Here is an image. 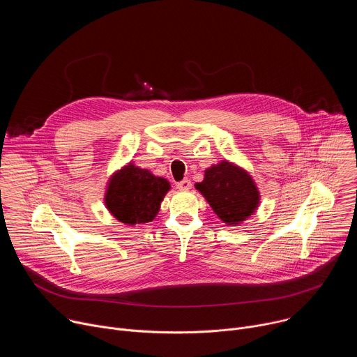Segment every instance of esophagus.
I'll use <instances>...</instances> for the list:
<instances>
[{"mask_svg":"<svg viewBox=\"0 0 357 357\" xmlns=\"http://www.w3.org/2000/svg\"><path fill=\"white\" fill-rule=\"evenodd\" d=\"M190 186H192V182H190L189 179H183V181H181V182L176 183V188L181 189V190H189Z\"/></svg>","mask_w":357,"mask_h":357,"instance_id":"obj_1","label":"esophagus"}]
</instances>
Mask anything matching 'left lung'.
I'll return each instance as SVG.
<instances>
[{"label": "left lung", "mask_w": 357, "mask_h": 357, "mask_svg": "<svg viewBox=\"0 0 357 357\" xmlns=\"http://www.w3.org/2000/svg\"><path fill=\"white\" fill-rule=\"evenodd\" d=\"M195 186L229 226H236L251 216L260 202L251 176L227 161L208 168L205 179Z\"/></svg>", "instance_id": "obj_1"}]
</instances>
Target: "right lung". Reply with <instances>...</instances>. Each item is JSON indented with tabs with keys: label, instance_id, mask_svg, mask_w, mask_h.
Instances as JSON below:
<instances>
[{
	"label": "right lung",
	"instance_id": "obj_1",
	"mask_svg": "<svg viewBox=\"0 0 357 357\" xmlns=\"http://www.w3.org/2000/svg\"><path fill=\"white\" fill-rule=\"evenodd\" d=\"M169 188L167 179L128 164L112 178L106 205L112 215L126 225L148 223L157 216Z\"/></svg>",
	"mask_w": 357,
	"mask_h": 357
}]
</instances>
